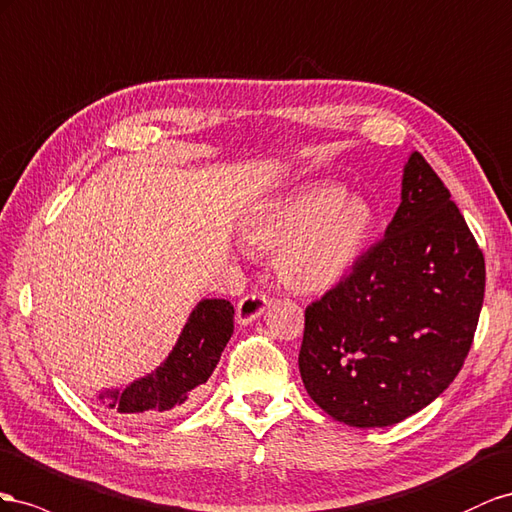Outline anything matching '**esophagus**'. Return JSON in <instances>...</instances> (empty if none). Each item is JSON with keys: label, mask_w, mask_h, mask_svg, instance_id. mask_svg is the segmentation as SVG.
Here are the masks:
<instances>
[{"label": "esophagus", "mask_w": 512, "mask_h": 512, "mask_svg": "<svg viewBox=\"0 0 512 512\" xmlns=\"http://www.w3.org/2000/svg\"><path fill=\"white\" fill-rule=\"evenodd\" d=\"M268 300L266 296H259V294H251L246 296L238 302V321L242 326L246 324H253V321L266 311Z\"/></svg>", "instance_id": "1"}]
</instances>
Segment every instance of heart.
Here are the masks:
<instances>
[{"label": "heart", "instance_id": "1", "mask_svg": "<svg viewBox=\"0 0 512 512\" xmlns=\"http://www.w3.org/2000/svg\"><path fill=\"white\" fill-rule=\"evenodd\" d=\"M377 210L337 182L302 186L248 210L240 240L251 253L272 255L276 279L298 294L337 287L367 251Z\"/></svg>", "mask_w": 512, "mask_h": 512}]
</instances>
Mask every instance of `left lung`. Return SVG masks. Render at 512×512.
Returning <instances> with one entry per match:
<instances>
[{"label": "left lung", "mask_w": 512, "mask_h": 512, "mask_svg": "<svg viewBox=\"0 0 512 512\" xmlns=\"http://www.w3.org/2000/svg\"><path fill=\"white\" fill-rule=\"evenodd\" d=\"M483 296V251L448 188L412 152L384 240L304 313L306 392L349 427L410 418L461 371Z\"/></svg>", "instance_id": "obj_1"}]
</instances>
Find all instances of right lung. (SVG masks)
<instances>
[{
	"instance_id": "right-lung-1",
	"label": "right lung",
	"mask_w": 512,
	"mask_h": 512,
	"mask_svg": "<svg viewBox=\"0 0 512 512\" xmlns=\"http://www.w3.org/2000/svg\"><path fill=\"white\" fill-rule=\"evenodd\" d=\"M233 334V304L201 298L169 356L150 373L120 388H102L96 399L130 420H152L178 412L191 392L216 369Z\"/></svg>"
}]
</instances>
